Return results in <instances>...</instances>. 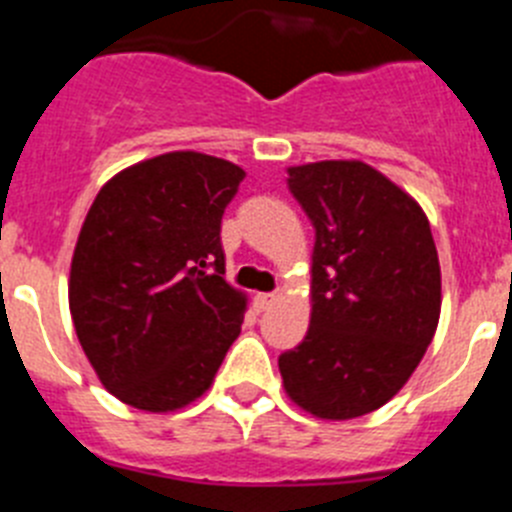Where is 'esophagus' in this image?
Instances as JSON below:
<instances>
[{
    "label": "esophagus",
    "instance_id": "esophagus-1",
    "mask_svg": "<svg viewBox=\"0 0 512 512\" xmlns=\"http://www.w3.org/2000/svg\"><path fill=\"white\" fill-rule=\"evenodd\" d=\"M274 300H277V295H274V292H261V295H256V310L259 312L269 310V307L274 305Z\"/></svg>",
    "mask_w": 512,
    "mask_h": 512
}]
</instances>
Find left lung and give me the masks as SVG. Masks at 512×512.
<instances>
[{
	"instance_id": "obj_1",
	"label": "left lung",
	"mask_w": 512,
	"mask_h": 512,
	"mask_svg": "<svg viewBox=\"0 0 512 512\" xmlns=\"http://www.w3.org/2000/svg\"><path fill=\"white\" fill-rule=\"evenodd\" d=\"M315 228L312 315L279 356L284 390L307 413H372L408 382L441 315V266L428 217L410 194L361 161L287 169Z\"/></svg>"
}]
</instances>
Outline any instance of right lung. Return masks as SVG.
<instances>
[{
	"instance_id": "add662e5",
	"label": "right lung",
	"mask_w": 512,
	"mask_h": 512,
	"mask_svg": "<svg viewBox=\"0 0 512 512\" xmlns=\"http://www.w3.org/2000/svg\"><path fill=\"white\" fill-rule=\"evenodd\" d=\"M246 171L194 151L112 176L81 225L69 307L99 382L166 413L212 384L241 333L246 297L225 282L223 212Z\"/></svg>"
}]
</instances>
